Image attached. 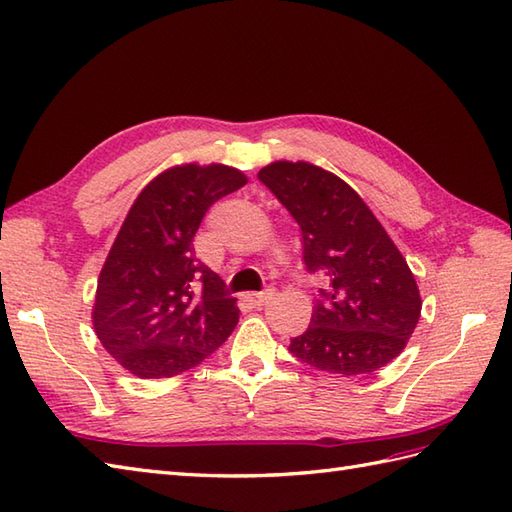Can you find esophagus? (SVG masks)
Here are the masks:
<instances>
[{
    "mask_svg": "<svg viewBox=\"0 0 512 512\" xmlns=\"http://www.w3.org/2000/svg\"><path fill=\"white\" fill-rule=\"evenodd\" d=\"M272 296H274V290L272 287H268V290H264V292H253V294H246V300L248 303H251L253 307H264L268 300H272Z\"/></svg>",
    "mask_w": 512,
    "mask_h": 512,
    "instance_id": "esophagus-1",
    "label": "esophagus"
}]
</instances>
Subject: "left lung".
<instances>
[{
    "label": "left lung",
    "mask_w": 512,
    "mask_h": 512,
    "mask_svg": "<svg viewBox=\"0 0 512 512\" xmlns=\"http://www.w3.org/2000/svg\"><path fill=\"white\" fill-rule=\"evenodd\" d=\"M259 181L303 233V259L324 281L311 326L290 352L331 374H370L413 335L422 298L381 222L344 179L309 162H272Z\"/></svg>",
    "instance_id": "left-lung-1"
}]
</instances>
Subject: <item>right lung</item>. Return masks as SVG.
Returning a JSON list of instances; mask_svg holds the SVG:
<instances>
[{
	"instance_id": "obj_1",
	"label": "right lung",
	"mask_w": 512,
	"mask_h": 512,
	"mask_svg": "<svg viewBox=\"0 0 512 512\" xmlns=\"http://www.w3.org/2000/svg\"><path fill=\"white\" fill-rule=\"evenodd\" d=\"M246 177L225 164H183L157 175L131 205L97 281L99 342L138 378H168L207 359L240 318L194 233Z\"/></svg>"
}]
</instances>
